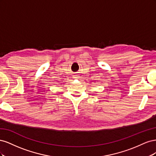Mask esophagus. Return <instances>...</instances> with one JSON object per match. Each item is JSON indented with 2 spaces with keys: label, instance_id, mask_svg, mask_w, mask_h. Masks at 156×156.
I'll return each mask as SVG.
<instances>
[{
  "label": "esophagus",
  "instance_id": "obj_1",
  "mask_svg": "<svg viewBox=\"0 0 156 156\" xmlns=\"http://www.w3.org/2000/svg\"><path fill=\"white\" fill-rule=\"evenodd\" d=\"M75 77V78H77V77Z\"/></svg>",
  "mask_w": 156,
  "mask_h": 156
}]
</instances>
